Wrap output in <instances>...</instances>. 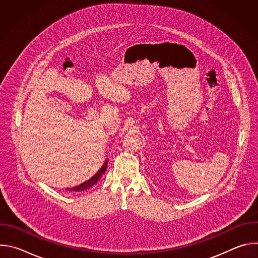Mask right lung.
<instances>
[{
	"instance_id": "add662e5",
	"label": "right lung",
	"mask_w": 258,
	"mask_h": 258,
	"mask_svg": "<svg viewBox=\"0 0 258 258\" xmlns=\"http://www.w3.org/2000/svg\"><path fill=\"white\" fill-rule=\"evenodd\" d=\"M107 164H108V159L105 161V163L103 164V166L99 169V171L94 175L92 176L89 180L81 183V185L77 186V187H73V188H69V189H66L67 191H72V192H80V191H85L91 187H93L94 185H96V183L98 182V180L101 178L102 174H104L105 170H106V167H107Z\"/></svg>"
}]
</instances>
